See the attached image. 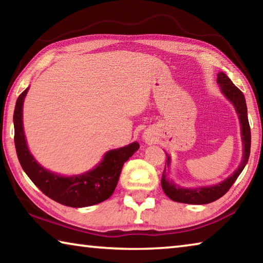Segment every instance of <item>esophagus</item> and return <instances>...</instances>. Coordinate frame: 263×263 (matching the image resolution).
Wrapping results in <instances>:
<instances>
[{
    "label": "esophagus",
    "mask_w": 263,
    "mask_h": 263,
    "mask_svg": "<svg viewBox=\"0 0 263 263\" xmlns=\"http://www.w3.org/2000/svg\"><path fill=\"white\" fill-rule=\"evenodd\" d=\"M146 140H148V138H147V137H146Z\"/></svg>",
    "instance_id": "1"
}]
</instances>
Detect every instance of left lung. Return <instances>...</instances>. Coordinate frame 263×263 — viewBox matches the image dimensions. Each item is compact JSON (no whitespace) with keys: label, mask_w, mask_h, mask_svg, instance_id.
<instances>
[{"label":"left lung","mask_w":263,"mask_h":263,"mask_svg":"<svg viewBox=\"0 0 263 263\" xmlns=\"http://www.w3.org/2000/svg\"><path fill=\"white\" fill-rule=\"evenodd\" d=\"M217 83L220 86V90L225 95L231 103L234 105L235 111L239 116L240 125H241V139L243 144V152L241 163L239 164L237 171L228 179L220 183L210 186H201V188H181L175 184L173 181H169L166 175V168L162 173L161 186L169 198L174 202L186 203V204H208L217 201L221 196H224L230 190L231 186L241 174L245 166L248 162L249 153H251V127H249L248 117H247V105L246 100L240 89L234 86L233 82L229 79L225 73H218ZM167 155V168L171 163V157Z\"/></svg>","instance_id":"obj_1"}]
</instances>
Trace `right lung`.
Wrapping results in <instances>:
<instances>
[{"label":"right lung","instance_id":"add662e5","mask_svg":"<svg viewBox=\"0 0 263 263\" xmlns=\"http://www.w3.org/2000/svg\"><path fill=\"white\" fill-rule=\"evenodd\" d=\"M29 88L22 92L14 111L15 147L20 163L30 180L53 201L72 208L99 204L114 194L124 162L139 148L138 142L111 149L97 166L83 174L61 176L43 168L30 153L23 130V103Z\"/></svg>","mask_w":263,"mask_h":263}]
</instances>
